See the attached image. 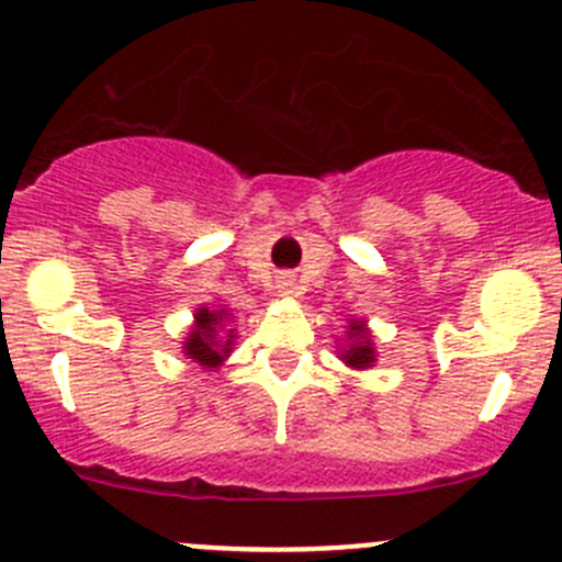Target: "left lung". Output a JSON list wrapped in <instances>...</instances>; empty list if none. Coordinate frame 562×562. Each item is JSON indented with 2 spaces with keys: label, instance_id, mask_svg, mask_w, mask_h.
<instances>
[{
  "label": "left lung",
  "instance_id": "1",
  "mask_svg": "<svg viewBox=\"0 0 562 562\" xmlns=\"http://www.w3.org/2000/svg\"><path fill=\"white\" fill-rule=\"evenodd\" d=\"M339 342V361L350 370H370L378 361L375 339H372L370 326L364 317H348V328Z\"/></svg>",
  "mask_w": 562,
  "mask_h": 562
}]
</instances>
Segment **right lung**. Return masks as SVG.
Wrapping results in <instances>:
<instances>
[{
    "mask_svg": "<svg viewBox=\"0 0 562 562\" xmlns=\"http://www.w3.org/2000/svg\"><path fill=\"white\" fill-rule=\"evenodd\" d=\"M231 310L225 304H203L192 315V326L181 342V353L195 361L203 372H217L234 353L236 328H231Z\"/></svg>",
    "mask_w": 562,
    "mask_h": 562,
    "instance_id": "add662e5",
    "label": "right lung"
}]
</instances>
